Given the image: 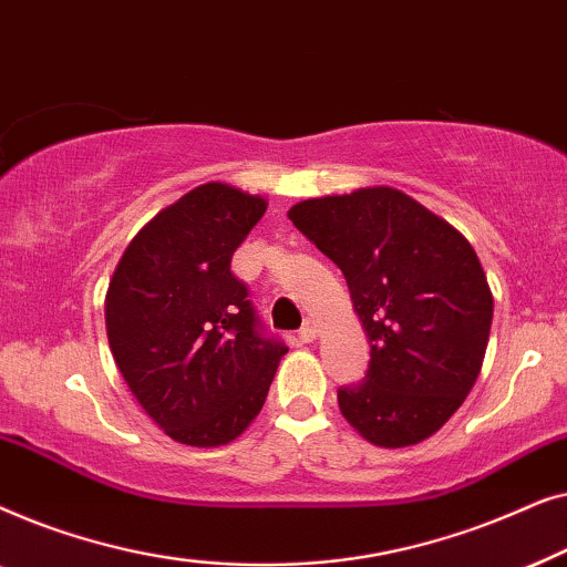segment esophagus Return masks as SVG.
<instances>
[{
  "mask_svg": "<svg viewBox=\"0 0 567 567\" xmlns=\"http://www.w3.org/2000/svg\"><path fill=\"white\" fill-rule=\"evenodd\" d=\"M315 336H317V324H315V320H307L299 330L301 343H309V340H315Z\"/></svg>",
  "mask_w": 567,
  "mask_h": 567,
  "instance_id": "obj_1",
  "label": "esophagus"
}]
</instances>
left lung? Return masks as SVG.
Instances as JSON below:
<instances>
[{"label": "left lung", "mask_w": 567, "mask_h": 567, "mask_svg": "<svg viewBox=\"0 0 567 567\" xmlns=\"http://www.w3.org/2000/svg\"><path fill=\"white\" fill-rule=\"evenodd\" d=\"M289 219L343 270L371 343L367 377L338 390L340 413L377 446L429 439L470 394L491 336L472 245L394 188L301 200Z\"/></svg>", "instance_id": "1"}]
</instances>
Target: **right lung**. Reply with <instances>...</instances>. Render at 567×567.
Returning <instances> with one entry per match:
<instances>
[{"label": "right lung", "mask_w": 567, "mask_h": 567, "mask_svg": "<svg viewBox=\"0 0 567 567\" xmlns=\"http://www.w3.org/2000/svg\"><path fill=\"white\" fill-rule=\"evenodd\" d=\"M266 200L206 183L159 212L123 252L107 286L115 367L138 405L188 446L235 441L260 413L284 340L268 336L231 255Z\"/></svg>", "instance_id": "add662e5"}]
</instances>
